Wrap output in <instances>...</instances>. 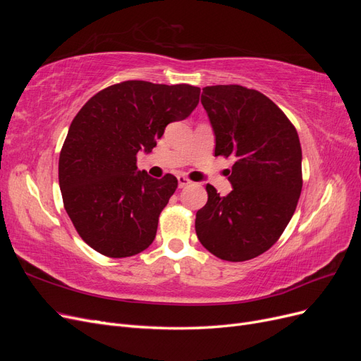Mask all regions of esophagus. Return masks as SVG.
Segmentation results:
<instances>
[{
    "label": "esophagus",
    "mask_w": 361,
    "mask_h": 361,
    "mask_svg": "<svg viewBox=\"0 0 361 361\" xmlns=\"http://www.w3.org/2000/svg\"><path fill=\"white\" fill-rule=\"evenodd\" d=\"M192 182L190 180V179H187L185 176H178V185H179V188H185V187H188V185H191Z\"/></svg>",
    "instance_id": "esophagus-1"
}]
</instances>
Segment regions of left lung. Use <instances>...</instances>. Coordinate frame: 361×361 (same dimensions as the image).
I'll return each instance as SVG.
<instances>
[{
    "instance_id": "1",
    "label": "left lung",
    "mask_w": 361,
    "mask_h": 361,
    "mask_svg": "<svg viewBox=\"0 0 361 361\" xmlns=\"http://www.w3.org/2000/svg\"><path fill=\"white\" fill-rule=\"evenodd\" d=\"M202 105L215 135V157H233L221 197L206 185L207 203L195 214L202 245L223 260L244 262L272 247L297 207L301 145L297 130L265 94L243 85L204 87Z\"/></svg>"
}]
</instances>
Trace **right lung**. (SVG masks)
Masks as SVG:
<instances>
[{
    "label": "right lung",
    "instance_id": "add662e5",
    "mask_svg": "<svg viewBox=\"0 0 361 361\" xmlns=\"http://www.w3.org/2000/svg\"><path fill=\"white\" fill-rule=\"evenodd\" d=\"M199 96L188 84L125 81L96 93L72 120L59 161L60 190L76 232L97 253L129 257L154 243L178 179L138 170L137 154H150Z\"/></svg>",
    "mask_w": 361,
    "mask_h": 361
}]
</instances>
